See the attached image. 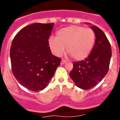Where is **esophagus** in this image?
<instances>
[{"mask_svg": "<svg viewBox=\"0 0 120 120\" xmlns=\"http://www.w3.org/2000/svg\"><path fill=\"white\" fill-rule=\"evenodd\" d=\"M65 63H66V61H65V60L62 59L61 62V64H65Z\"/></svg>", "mask_w": 120, "mask_h": 120, "instance_id": "1", "label": "esophagus"}]
</instances>
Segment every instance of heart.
<instances>
[{
    "instance_id": "obj_1",
    "label": "heart",
    "mask_w": 120,
    "mask_h": 120,
    "mask_svg": "<svg viewBox=\"0 0 120 120\" xmlns=\"http://www.w3.org/2000/svg\"><path fill=\"white\" fill-rule=\"evenodd\" d=\"M96 42V34L90 27L72 25L64 27L56 33V38H50L49 44L52 52L61 56L67 47L68 53L77 61L89 56Z\"/></svg>"
}]
</instances>
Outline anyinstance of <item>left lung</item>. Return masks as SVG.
I'll return each instance as SVG.
<instances>
[{"label":"left lung","mask_w":120,"mask_h":120,"mask_svg":"<svg viewBox=\"0 0 120 120\" xmlns=\"http://www.w3.org/2000/svg\"><path fill=\"white\" fill-rule=\"evenodd\" d=\"M96 34L93 49L85 60L73 62L70 76L77 87L90 90L96 86L109 70L112 56L111 44L103 32L97 26H91Z\"/></svg>","instance_id":"obj_1"}]
</instances>
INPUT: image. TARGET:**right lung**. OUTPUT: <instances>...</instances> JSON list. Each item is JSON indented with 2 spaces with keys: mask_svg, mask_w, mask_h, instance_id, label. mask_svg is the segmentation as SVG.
<instances>
[{
  "mask_svg": "<svg viewBox=\"0 0 120 120\" xmlns=\"http://www.w3.org/2000/svg\"><path fill=\"white\" fill-rule=\"evenodd\" d=\"M52 23H34L23 27L14 38L10 49L14 76L32 91L44 90L52 78L61 58L52 53L49 38Z\"/></svg>",
  "mask_w": 120,
  "mask_h": 120,
  "instance_id": "obj_1",
  "label": "right lung"
}]
</instances>
